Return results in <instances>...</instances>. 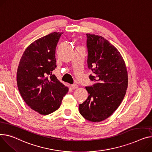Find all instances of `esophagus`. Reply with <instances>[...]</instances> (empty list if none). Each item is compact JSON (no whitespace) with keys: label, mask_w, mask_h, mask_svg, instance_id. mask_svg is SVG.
<instances>
[{"label":"esophagus","mask_w":152,"mask_h":152,"mask_svg":"<svg viewBox=\"0 0 152 152\" xmlns=\"http://www.w3.org/2000/svg\"><path fill=\"white\" fill-rule=\"evenodd\" d=\"M71 87H72V89L74 90V89H76V88H78V86L77 84H72V86H71Z\"/></svg>","instance_id":"1"}]
</instances>
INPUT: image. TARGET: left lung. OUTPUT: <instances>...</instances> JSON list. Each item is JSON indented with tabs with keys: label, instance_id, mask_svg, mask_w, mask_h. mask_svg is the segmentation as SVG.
I'll use <instances>...</instances> for the list:
<instances>
[{
	"label": "left lung",
	"instance_id": "1",
	"mask_svg": "<svg viewBox=\"0 0 152 152\" xmlns=\"http://www.w3.org/2000/svg\"><path fill=\"white\" fill-rule=\"evenodd\" d=\"M88 68L94 73L89 79L95 84L86 87L89 94L79 106L88 121L99 122L118 108L126 94L128 73L118 50L102 36L87 34Z\"/></svg>",
	"mask_w": 152,
	"mask_h": 152
}]
</instances>
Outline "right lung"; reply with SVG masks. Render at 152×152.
I'll list each match as a JSON object with an SVG mask.
<instances>
[{"label":"right lung","mask_w":152,"mask_h":152,"mask_svg":"<svg viewBox=\"0 0 152 152\" xmlns=\"http://www.w3.org/2000/svg\"><path fill=\"white\" fill-rule=\"evenodd\" d=\"M62 34H49L30 45L17 70L20 94L30 108L42 115L57 110L68 92V87L52 74L57 67L56 48Z\"/></svg>","instance_id":"add662e5"}]
</instances>
